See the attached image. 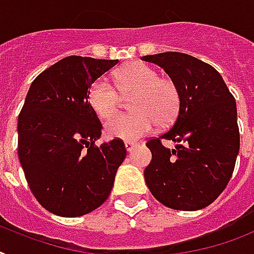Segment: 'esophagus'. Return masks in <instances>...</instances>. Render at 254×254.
<instances>
[{
  "mask_svg": "<svg viewBox=\"0 0 254 254\" xmlns=\"http://www.w3.org/2000/svg\"><path fill=\"white\" fill-rule=\"evenodd\" d=\"M125 146H126V149H127V152H131L133 148L136 146V142L133 141H125Z\"/></svg>",
  "mask_w": 254,
  "mask_h": 254,
  "instance_id": "34e87169",
  "label": "esophagus"
}]
</instances>
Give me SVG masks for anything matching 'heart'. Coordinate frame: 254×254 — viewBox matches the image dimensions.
<instances>
[{"label":"heart","mask_w":254,"mask_h":254,"mask_svg":"<svg viewBox=\"0 0 254 254\" xmlns=\"http://www.w3.org/2000/svg\"><path fill=\"white\" fill-rule=\"evenodd\" d=\"M114 80L120 94L132 96V114L119 115L106 122L105 135L108 137L133 141L152 132L156 125L166 127L175 121L180 93L171 79L160 77L148 64L131 62L115 72ZM118 92L106 79H97L88 89V105L98 118H110L119 109Z\"/></svg>","instance_id":"1"}]
</instances>
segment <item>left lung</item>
Segmentation results:
<instances>
[{
	"label": "left lung",
	"mask_w": 254,
	"mask_h": 254,
	"mask_svg": "<svg viewBox=\"0 0 254 254\" xmlns=\"http://www.w3.org/2000/svg\"><path fill=\"white\" fill-rule=\"evenodd\" d=\"M177 84L180 108L173 127L146 142L152 161L145 183L161 204L193 211L210 205L227 186L240 148L235 98L210 64L178 52L141 57ZM177 145L167 150L160 140Z\"/></svg>",
	"instance_id": "left-lung-1"
}]
</instances>
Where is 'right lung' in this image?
<instances>
[{
    "label": "right lung",
    "mask_w": 254,
    "mask_h": 254,
    "mask_svg": "<svg viewBox=\"0 0 254 254\" xmlns=\"http://www.w3.org/2000/svg\"><path fill=\"white\" fill-rule=\"evenodd\" d=\"M118 62L66 57L29 87L18 118V156L29 190L53 214H88L112 192L126 146L119 139L94 145L102 125L87 94Z\"/></svg>",
    "instance_id": "right-lung-1"
}]
</instances>
